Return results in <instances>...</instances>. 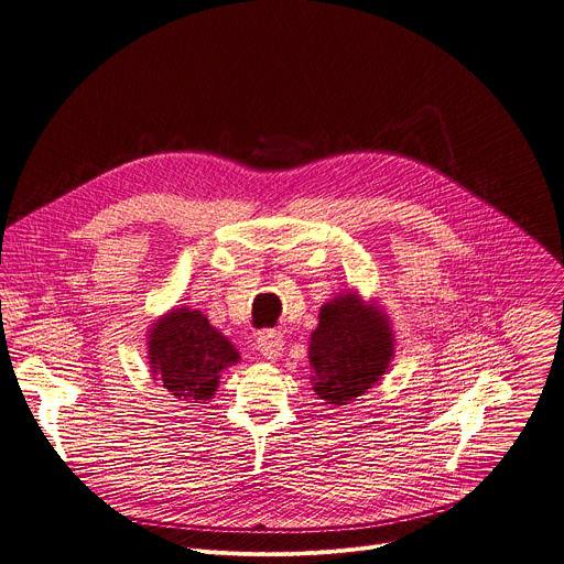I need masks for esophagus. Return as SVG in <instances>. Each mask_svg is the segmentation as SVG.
Returning <instances> with one entry per match:
<instances>
[{"label":"esophagus","instance_id":"34e87169","mask_svg":"<svg viewBox=\"0 0 564 564\" xmlns=\"http://www.w3.org/2000/svg\"><path fill=\"white\" fill-rule=\"evenodd\" d=\"M257 346H259V352H261L265 359H279L281 352H283L285 339H283L281 333L268 330V333H261V335H259Z\"/></svg>","mask_w":564,"mask_h":564}]
</instances>
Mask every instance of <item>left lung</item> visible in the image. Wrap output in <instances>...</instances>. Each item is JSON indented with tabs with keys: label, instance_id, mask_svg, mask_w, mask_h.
<instances>
[{
	"label": "left lung",
	"instance_id": "1",
	"mask_svg": "<svg viewBox=\"0 0 564 564\" xmlns=\"http://www.w3.org/2000/svg\"><path fill=\"white\" fill-rule=\"evenodd\" d=\"M307 357L318 399L348 406L381 381L394 357L390 316L357 290L341 292L321 305Z\"/></svg>",
	"mask_w": 564,
	"mask_h": 564
}]
</instances>
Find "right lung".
<instances>
[{
	"label": "right lung",
	"mask_w": 564,
	"mask_h": 564,
	"mask_svg": "<svg viewBox=\"0 0 564 564\" xmlns=\"http://www.w3.org/2000/svg\"><path fill=\"white\" fill-rule=\"evenodd\" d=\"M151 379L181 401L212 399L223 370L240 361L234 344L194 307H172L147 330Z\"/></svg>",
	"instance_id": "right-lung-1"
}]
</instances>
